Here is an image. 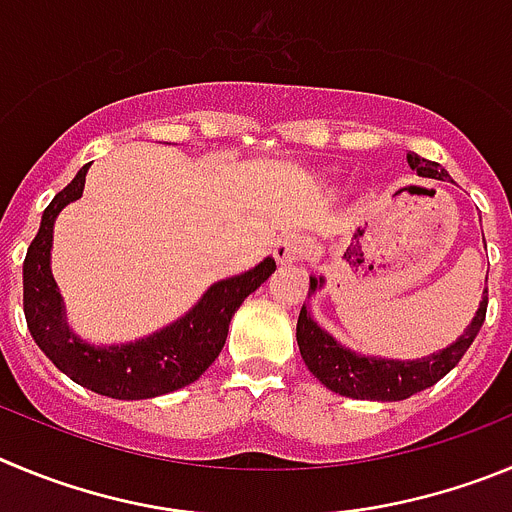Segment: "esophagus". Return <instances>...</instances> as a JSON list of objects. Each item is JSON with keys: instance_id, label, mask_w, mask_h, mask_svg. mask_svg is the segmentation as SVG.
Returning <instances> with one entry per match:
<instances>
[{"instance_id": "esophagus-1", "label": "esophagus", "mask_w": 512, "mask_h": 512, "mask_svg": "<svg viewBox=\"0 0 512 512\" xmlns=\"http://www.w3.org/2000/svg\"><path fill=\"white\" fill-rule=\"evenodd\" d=\"M303 250H306V237L298 232H285L280 234L278 242H275L273 255L278 262H290L296 260Z\"/></svg>"}]
</instances>
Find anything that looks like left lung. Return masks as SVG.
<instances>
[{
	"label": "left lung",
	"instance_id": "8db88e82",
	"mask_svg": "<svg viewBox=\"0 0 512 512\" xmlns=\"http://www.w3.org/2000/svg\"><path fill=\"white\" fill-rule=\"evenodd\" d=\"M408 165L413 170H418L421 176L439 178V181H444L449 176L444 168H439V163L418 158L416 153H408ZM319 283L321 280L311 278V290H316ZM485 313L487 296L482 298L480 308H477V316H474L469 329L459 336L457 342L451 344V347L441 349V352L431 354V357L416 359V362L362 357V354H354L349 349L339 347L326 331H321L319 326L313 324L306 306L298 313L296 339L308 370L319 377L326 388L334 390V393L357 400H405L411 398V395L421 393V390L431 388V385H436L446 372L457 367V362L464 357L469 344L474 342L480 326L485 324Z\"/></svg>",
	"mask_w": 512,
	"mask_h": 512
}]
</instances>
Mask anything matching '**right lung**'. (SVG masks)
<instances>
[{
    "label": "right lung",
    "mask_w": 512,
    "mask_h": 512,
    "mask_svg": "<svg viewBox=\"0 0 512 512\" xmlns=\"http://www.w3.org/2000/svg\"><path fill=\"white\" fill-rule=\"evenodd\" d=\"M86 173L89 165L78 170L76 178L61 193H55V199L43 211L38 234L27 247L25 265H22V303H25L27 329L58 370L99 395L117 400H142L186 388L193 380H199L219 357L227 342L234 311L252 290L270 278L275 260L267 257L250 273L214 283L191 313L142 342L122 344V347L84 344L63 324L61 296L50 275V245H53L55 216L84 193Z\"/></svg>",
    "instance_id": "obj_1"
}]
</instances>
